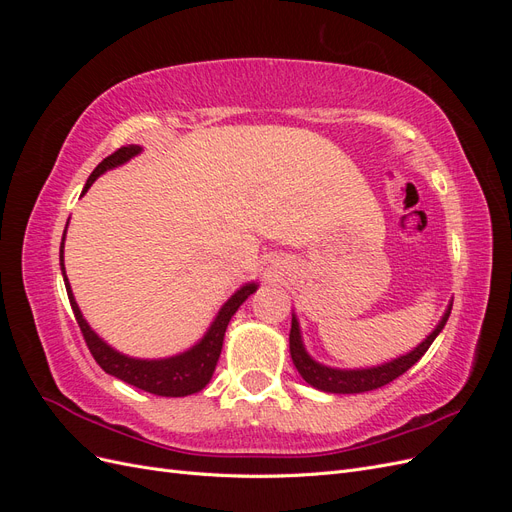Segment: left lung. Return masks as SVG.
Returning <instances> with one entry per match:
<instances>
[{
    "label": "left lung",
    "instance_id": "1",
    "mask_svg": "<svg viewBox=\"0 0 512 512\" xmlns=\"http://www.w3.org/2000/svg\"><path fill=\"white\" fill-rule=\"evenodd\" d=\"M451 307L453 303H448L444 314L440 318V322L433 329L421 344L416 348H412L406 354H399L395 359L374 365V367H354V369H342V367H331L318 363L312 354L305 350L303 344V335H301V327H299V318L297 314H292V327H290V356L292 363L297 367V371L301 374V378L314 386L318 391L324 393H335V395H354V393H367V391H376L380 386L393 382L395 378H399L406 371L421 359V356L429 350V346L433 344V339L440 335V331L444 329V324L451 316Z\"/></svg>",
    "mask_w": 512,
    "mask_h": 512
}]
</instances>
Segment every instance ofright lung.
<instances>
[{
	"instance_id": "obj_1",
	"label": "right lung",
	"mask_w": 512,
	"mask_h": 512,
	"mask_svg": "<svg viewBox=\"0 0 512 512\" xmlns=\"http://www.w3.org/2000/svg\"><path fill=\"white\" fill-rule=\"evenodd\" d=\"M141 151H143L141 145H128V147L117 149L113 156L104 158L96 166L94 173L89 175L85 188H83V194L91 188V183L106 173V170H113L121 164L130 162ZM66 230H68V224H66ZM66 230H64V237H61V245H59V267H61V275H64L74 318H76V322H79L81 333L89 346V352L94 354L96 363L106 371V374H111L126 384H132V386H136V389L160 395V397H185V395H194L198 391H203L209 384V380L213 378L215 365H218L230 318L235 316V312L243 305V301L258 290V282H247L239 290L232 292L228 301L220 307V312L215 314L207 333L200 337L192 348L183 350L179 354H173V356H164V359H136V356H128V354L115 350L113 346H108L85 320L79 303H76V299H74V292H72V286H70L68 275H66V265H64Z\"/></svg>"
}]
</instances>
